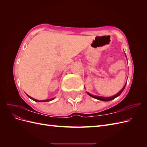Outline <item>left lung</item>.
I'll return each instance as SVG.
<instances>
[{
  "instance_id": "obj_1",
  "label": "left lung",
  "mask_w": 147,
  "mask_h": 147,
  "mask_svg": "<svg viewBox=\"0 0 147 147\" xmlns=\"http://www.w3.org/2000/svg\"><path fill=\"white\" fill-rule=\"evenodd\" d=\"M126 85V84H125V85H124V87L122 88V90H121V91H120L118 93V94H117L116 95H115L114 96H112V97H100V96H93V95L90 94V93H88V95H90V96H91V97H94V98L97 99H99V100H102V101H109V100L114 99L115 98H116L117 97L119 96L120 94H121V92L123 91L124 88H125Z\"/></svg>"
}]
</instances>
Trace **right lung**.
I'll return each mask as SVG.
<instances>
[{"mask_svg":"<svg viewBox=\"0 0 147 147\" xmlns=\"http://www.w3.org/2000/svg\"><path fill=\"white\" fill-rule=\"evenodd\" d=\"M27 96L29 97V98H30L31 99H32L33 100H34V101H36V102H48V101H50V100H52L53 99H54V98H53V99H47V100H37V99H34V98H32V97H31L30 96H29V95H28L27 94Z\"/></svg>","mask_w":147,"mask_h":147,"instance_id":"obj_1","label":"right lung"}]
</instances>
